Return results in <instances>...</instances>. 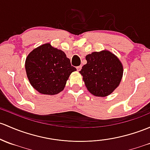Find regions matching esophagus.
Masks as SVG:
<instances>
[{
    "label": "esophagus",
    "instance_id": "34e87169",
    "mask_svg": "<svg viewBox=\"0 0 150 150\" xmlns=\"http://www.w3.org/2000/svg\"><path fill=\"white\" fill-rule=\"evenodd\" d=\"M76 68H77V70H78V71H80V70H81L82 66H81V65H80V66H78V67H77Z\"/></svg>",
    "mask_w": 150,
    "mask_h": 150
}]
</instances>
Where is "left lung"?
<instances>
[{"label": "left lung", "mask_w": 150, "mask_h": 150, "mask_svg": "<svg viewBox=\"0 0 150 150\" xmlns=\"http://www.w3.org/2000/svg\"><path fill=\"white\" fill-rule=\"evenodd\" d=\"M86 59L87 64L80 73L88 91L98 97L110 95L119 86L123 76V66L119 58L103 50L88 54Z\"/></svg>", "instance_id": "8db88e82"}]
</instances>
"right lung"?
Returning <instances> with one entry per match:
<instances>
[{
	"label": "right lung",
	"instance_id": "right-lung-1",
	"mask_svg": "<svg viewBox=\"0 0 150 150\" xmlns=\"http://www.w3.org/2000/svg\"><path fill=\"white\" fill-rule=\"evenodd\" d=\"M26 75L32 87L45 95L63 91L70 74L76 68L64 52L45 44L33 50L25 62Z\"/></svg>",
	"mask_w": 150,
	"mask_h": 150
}]
</instances>
